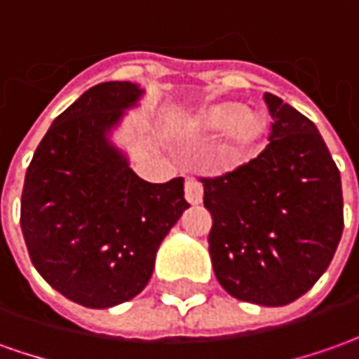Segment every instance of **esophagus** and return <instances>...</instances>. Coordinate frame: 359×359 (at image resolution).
<instances>
[{
  "mask_svg": "<svg viewBox=\"0 0 359 359\" xmlns=\"http://www.w3.org/2000/svg\"><path fill=\"white\" fill-rule=\"evenodd\" d=\"M202 194H204V190H202V184H200L198 180L189 179L184 182V196H187V200L192 206H198L200 202H202Z\"/></svg>",
  "mask_w": 359,
  "mask_h": 359,
  "instance_id": "1",
  "label": "esophagus"
}]
</instances>
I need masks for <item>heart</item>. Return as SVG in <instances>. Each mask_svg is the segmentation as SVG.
<instances>
[{
    "label": "heart",
    "instance_id": "1",
    "mask_svg": "<svg viewBox=\"0 0 359 359\" xmlns=\"http://www.w3.org/2000/svg\"><path fill=\"white\" fill-rule=\"evenodd\" d=\"M192 126L204 133L226 131L218 157L224 165H240L255 153L265 135V118L248 111L240 102H218L202 108L192 119Z\"/></svg>",
    "mask_w": 359,
    "mask_h": 359
}]
</instances>
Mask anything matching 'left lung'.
<instances>
[{
	"label": "left lung",
	"instance_id": "1",
	"mask_svg": "<svg viewBox=\"0 0 359 359\" xmlns=\"http://www.w3.org/2000/svg\"><path fill=\"white\" fill-rule=\"evenodd\" d=\"M269 145L204 184L214 275L240 301L283 306L323 277L344 230L340 170L301 111L265 92Z\"/></svg>",
	"mask_w": 359,
	"mask_h": 359
}]
</instances>
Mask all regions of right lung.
<instances>
[{"instance_id": "1", "label": "right lung", "mask_w": 359, "mask_h": 359, "mask_svg": "<svg viewBox=\"0 0 359 359\" xmlns=\"http://www.w3.org/2000/svg\"><path fill=\"white\" fill-rule=\"evenodd\" d=\"M143 90L104 82L48 128L29 165L21 230L29 257L53 289L88 309L133 299L153 275L161 241L190 204L184 179H139L109 141Z\"/></svg>"}]
</instances>
